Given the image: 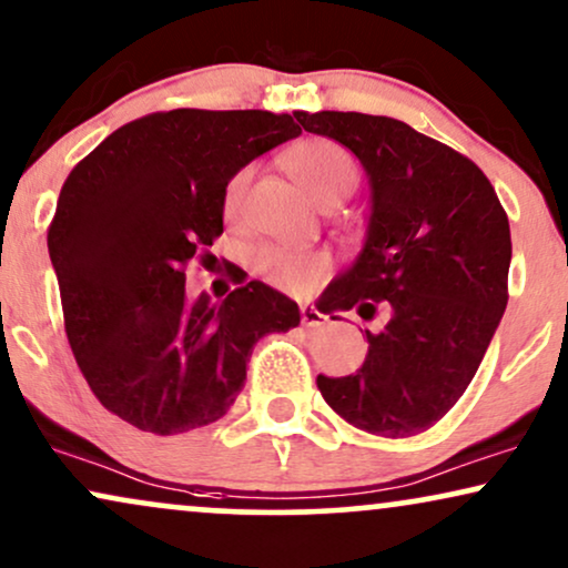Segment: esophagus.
Returning <instances> with one entry per match:
<instances>
[{"instance_id": "34e87169", "label": "esophagus", "mask_w": 568, "mask_h": 568, "mask_svg": "<svg viewBox=\"0 0 568 568\" xmlns=\"http://www.w3.org/2000/svg\"><path fill=\"white\" fill-rule=\"evenodd\" d=\"M325 314L320 312V308H314V306H301V322H304V327H320V325H325Z\"/></svg>"}]
</instances>
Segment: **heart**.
I'll return each instance as SVG.
<instances>
[{"mask_svg": "<svg viewBox=\"0 0 568 568\" xmlns=\"http://www.w3.org/2000/svg\"><path fill=\"white\" fill-rule=\"evenodd\" d=\"M285 164H288L291 175L296 178L301 189L327 210L348 199L358 185L356 160L346 146H341L333 139H306L296 143L285 154ZM248 181V168L239 170L227 181L225 196H222V210H225L227 217H233L241 210ZM251 267L256 270V275H262L277 288H304V285L325 275L329 260L322 251H296L267 243V246L251 251Z\"/></svg>", "mask_w": 568, "mask_h": 568, "instance_id": "obj_1", "label": "heart"}]
</instances>
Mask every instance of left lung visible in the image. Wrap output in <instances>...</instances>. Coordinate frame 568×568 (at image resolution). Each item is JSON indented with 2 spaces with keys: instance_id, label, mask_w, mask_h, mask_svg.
Instances as JSON below:
<instances>
[{
  "instance_id": "1",
  "label": "left lung",
  "mask_w": 568,
  "mask_h": 568,
  "mask_svg": "<svg viewBox=\"0 0 568 568\" xmlns=\"http://www.w3.org/2000/svg\"><path fill=\"white\" fill-rule=\"evenodd\" d=\"M293 114L304 131L351 149L372 185L367 241L327 285V304L387 317L377 335L367 329L356 375L317 377L322 398L364 433H425L464 396L506 312V210L469 156L400 120Z\"/></svg>"
}]
</instances>
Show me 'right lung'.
<instances>
[{"label": "right lung", "mask_w": 568, "mask_h": 568, "mask_svg": "<svg viewBox=\"0 0 568 568\" xmlns=\"http://www.w3.org/2000/svg\"><path fill=\"white\" fill-rule=\"evenodd\" d=\"M298 133L296 114L152 112L70 170L47 243L68 343L106 412L154 435L212 425L256 341L298 325L296 301L260 280L220 304L185 293L189 262L222 235L227 181Z\"/></svg>", "instance_id": "obj_1"}]
</instances>
